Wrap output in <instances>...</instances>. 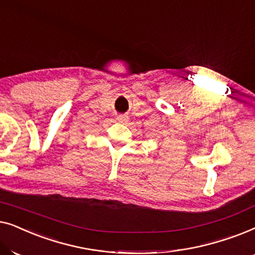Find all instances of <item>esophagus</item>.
Returning a JSON list of instances; mask_svg holds the SVG:
<instances>
[{"label":"esophagus","instance_id":"esophagus-1","mask_svg":"<svg viewBox=\"0 0 255 255\" xmlns=\"http://www.w3.org/2000/svg\"><path fill=\"white\" fill-rule=\"evenodd\" d=\"M117 121L120 122V123H125V122L128 121V117L124 116V115H120V116H117Z\"/></svg>","mask_w":255,"mask_h":255}]
</instances>
